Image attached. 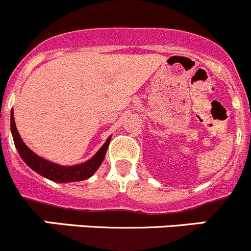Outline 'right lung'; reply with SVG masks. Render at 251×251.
I'll return each instance as SVG.
<instances>
[{"label": "right lung", "instance_id": "add662e5", "mask_svg": "<svg viewBox=\"0 0 251 251\" xmlns=\"http://www.w3.org/2000/svg\"><path fill=\"white\" fill-rule=\"evenodd\" d=\"M11 131L12 135H13L14 145H16L17 151H18L19 156L23 158L24 162H25L31 170L35 171L36 173L42 176V177L47 178V179L50 180H53V182L57 183L79 182V180H84L90 178L91 176L98 171V168L100 167L101 163H102L111 140V138H108L107 140H106V143L102 145V148L95 153V156H93V157L89 161H86V162L75 166H61L40 157V156L36 155L34 151H31L30 149L24 144L21 135H19L18 130H17L16 122H14L13 110H12L11 112Z\"/></svg>", "mask_w": 251, "mask_h": 251}]
</instances>
